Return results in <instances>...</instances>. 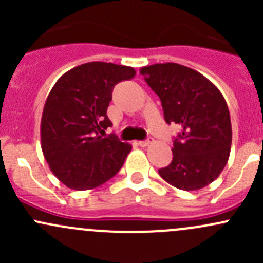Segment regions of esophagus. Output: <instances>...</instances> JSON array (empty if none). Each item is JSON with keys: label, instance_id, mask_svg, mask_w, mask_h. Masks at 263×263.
Segmentation results:
<instances>
[{"label": "esophagus", "instance_id": "34e87169", "mask_svg": "<svg viewBox=\"0 0 263 263\" xmlns=\"http://www.w3.org/2000/svg\"><path fill=\"white\" fill-rule=\"evenodd\" d=\"M153 142H154L153 139H148V140H144V141H139V145L142 147H146V146H150Z\"/></svg>", "mask_w": 263, "mask_h": 263}]
</instances>
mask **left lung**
Returning a JSON list of instances; mask_svg holds the SVG:
<instances>
[{
  "instance_id": "8db88e82",
  "label": "left lung",
  "mask_w": 263,
  "mask_h": 263,
  "mask_svg": "<svg viewBox=\"0 0 263 263\" xmlns=\"http://www.w3.org/2000/svg\"><path fill=\"white\" fill-rule=\"evenodd\" d=\"M140 73L160 98L166 123L182 128L172 148L173 160L159 169L161 178L183 191L213 183L232 146L229 109L220 90L202 73L178 63L145 66Z\"/></svg>"
}]
</instances>
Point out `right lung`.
Segmentation results:
<instances>
[{"label": "right lung", "mask_w": 263, "mask_h": 263, "mask_svg": "<svg viewBox=\"0 0 263 263\" xmlns=\"http://www.w3.org/2000/svg\"><path fill=\"white\" fill-rule=\"evenodd\" d=\"M135 75L128 66L87 62L53 85L42 115L41 145L52 173L68 188L92 190L123 165L132 146L103 135L112 126L107 109L113 89Z\"/></svg>", "instance_id": "right-lung-1"}]
</instances>
